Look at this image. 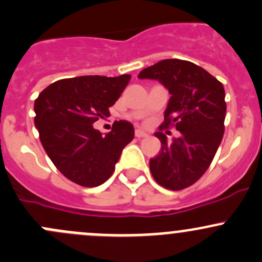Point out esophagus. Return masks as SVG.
Segmentation results:
<instances>
[{"label":"esophagus","mask_w":262,"mask_h":262,"mask_svg":"<svg viewBox=\"0 0 262 262\" xmlns=\"http://www.w3.org/2000/svg\"><path fill=\"white\" fill-rule=\"evenodd\" d=\"M148 133H146V132L141 130V129H137L136 130V137L137 138H143V137H147Z\"/></svg>","instance_id":"1"}]
</instances>
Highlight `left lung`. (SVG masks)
<instances>
[{"label": "left lung", "instance_id": "obj_1", "mask_svg": "<svg viewBox=\"0 0 262 262\" xmlns=\"http://www.w3.org/2000/svg\"><path fill=\"white\" fill-rule=\"evenodd\" d=\"M141 80H156L171 95L161 126L175 125L181 133L171 143L162 132L158 156L150 158L155 180L170 190L196 182L212 163L224 134L227 105L224 87L199 66L181 59H163L144 68Z\"/></svg>", "mask_w": 262, "mask_h": 262}]
</instances>
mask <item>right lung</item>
Returning <instances> with one entry per match:
<instances>
[{"label":"right lung","mask_w":262,"mask_h":262,"mask_svg":"<svg viewBox=\"0 0 262 262\" xmlns=\"http://www.w3.org/2000/svg\"><path fill=\"white\" fill-rule=\"evenodd\" d=\"M129 80L130 75L81 76L54 82L39 94L34 123L47 155L68 180L94 187L113 175L134 128L120 120L102 134L94 123L110 115Z\"/></svg>","instance_id":"add662e5"}]
</instances>
